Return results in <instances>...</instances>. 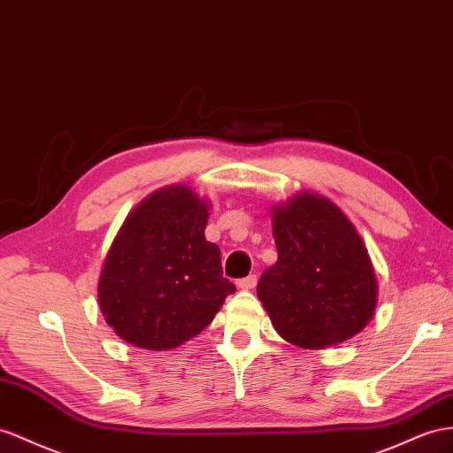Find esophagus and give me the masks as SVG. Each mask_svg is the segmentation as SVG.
Here are the masks:
<instances>
[{
	"label": "esophagus",
	"instance_id": "obj_1",
	"mask_svg": "<svg viewBox=\"0 0 453 453\" xmlns=\"http://www.w3.org/2000/svg\"><path fill=\"white\" fill-rule=\"evenodd\" d=\"M257 281H258L257 275H247V277H242V280L237 281V287L242 288V291H249V288L257 287Z\"/></svg>",
	"mask_w": 453,
	"mask_h": 453
}]
</instances>
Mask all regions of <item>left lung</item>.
Masks as SVG:
<instances>
[{
	"mask_svg": "<svg viewBox=\"0 0 453 453\" xmlns=\"http://www.w3.org/2000/svg\"><path fill=\"white\" fill-rule=\"evenodd\" d=\"M277 262L257 293L272 326L319 350L362 331L377 308V277L362 237L327 196L303 191L272 208Z\"/></svg>",
	"mask_w": 453,
	"mask_h": 453,
	"instance_id": "1",
	"label": "left lung"
}]
</instances>
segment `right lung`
I'll return each instance as SVG.
<instances>
[{
    "label": "right lung",
    "instance_id": "1",
    "mask_svg": "<svg viewBox=\"0 0 453 453\" xmlns=\"http://www.w3.org/2000/svg\"><path fill=\"white\" fill-rule=\"evenodd\" d=\"M208 203L188 185H168L127 214L103 264L97 298L126 342L172 350L214 319L235 285L204 239Z\"/></svg>",
    "mask_w": 453,
    "mask_h": 453
}]
</instances>
